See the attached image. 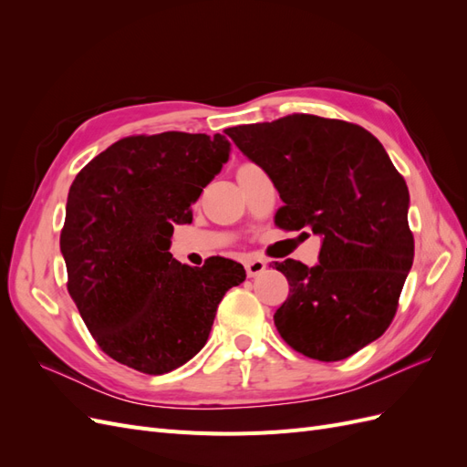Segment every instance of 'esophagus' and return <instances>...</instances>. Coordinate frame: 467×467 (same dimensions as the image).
I'll return each mask as SVG.
<instances>
[{
  "mask_svg": "<svg viewBox=\"0 0 467 467\" xmlns=\"http://www.w3.org/2000/svg\"><path fill=\"white\" fill-rule=\"evenodd\" d=\"M266 268V261L265 259H247L245 261V273L247 276H257L261 275Z\"/></svg>",
  "mask_w": 467,
  "mask_h": 467,
  "instance_id": "obj_1",
  "label": "esophagus"
}]
</instances>
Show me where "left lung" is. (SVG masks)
I'll use <instances>...</instances> for the list:
<instances>
[{"instance_id": "left-lung-1", "label": "left lung", "mask_w": 467, "mask_h": 467, "mask_svg": "<svg viewBox=\"0 0 467 467\" xmlns=\"http://www.w3.org/2000/svg\"><path fill=\"white\" fill-rule=\"evenodd\" d=\"M228 136L275 182L278 228L321 237L319 265L275 263L290 285L280 337L321 362L355 355L389 327L413 265L405 179L378 138L345 120L288 115Z\"/></svg>"}]
</instances>
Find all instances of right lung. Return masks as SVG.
I'll list each match as a JSON object with an SVG mask.
<instances>
[{"instance_id": "right-lung-1", "label": "right lung", "mask_w": 467, "mask_h": 467, "mask_svg": "<svg viewBox=\"0 0 467 467\" xmlns=\"http://www.w3.org/2000/svg\"><path fill=\"white\" fill-rule=\"evenodd\" d=\"M230 158L222 134L129 136L81 169L67 192L60 249L67 292L99 348L144 374L189 362L218 304L245 280L223 257L189 266L173 259L175 223Z\"/></svg>"}]
</instances>
